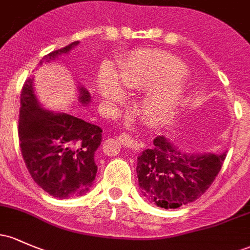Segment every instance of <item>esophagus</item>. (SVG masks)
Wrapping results in <instances>:
<instances>
[{"mask_svg": "<svg viewBox=\"0 0 250 250\" xmlns=\"http://www.w3.org/2000/svg\"><path fill=\"white\" fill-rule=\"evenodd\" d=\"M119 140L121 144L123 145V146L130 148V149H134V150H140L141 149V144L140 142L136 141V140H134L131 136L129 135V134L127 133H123L121 134V135L119 136Z\"/></svg>", "mask_w": 250, "mask_h": 250, "instance_id": "1", "label": "esophagus"}]
</instances>
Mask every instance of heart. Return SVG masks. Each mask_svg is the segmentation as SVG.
Instances as JSON below:
<instances>
[{
  "mask_svg": "<svg viewBox=\"0 0 250 250\" xmlns=\"http://www.w3.org/2000/svg\"><path fill=\"white\" fill-rule=\"evenodd\" d=\"M188 68L177 57L159 49H136L120 62L117 75L103 67L98 75V89L105 100L119 102L123 87L148 89L141 106L153 123H165L177 112L185 97L184 77Z\"/></svg>",
  "mask_w": 250,
  "mask_h": 250,
  "instance_id": "b5f03b06",
  "label": "heart"
}]
</instances>
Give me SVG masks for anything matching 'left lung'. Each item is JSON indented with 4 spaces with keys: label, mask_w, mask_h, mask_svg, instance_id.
<instances>
[{
    "label": "left lung",
    "mask_w": 250,
    "mask_h": 250,
    "mask_svg": "<svg viewBox=\"0 0 250 250\" xmlns=\"http://www.w3.org/2000/svg\"><path fill=\"white\" fill-rule=\"evenodd\" d=\"M226 153H185L164 135L138 158L139 186L148 201L177 209L204 193L221 171Z\"/></svg>",
    "instance_id": "left-lung-1"
}]
</instances>
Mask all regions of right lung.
<instances>
[{
    "mask_svg": "<svg viewBox=\"0 0 250 250\" xmlns=\"http://www.w3.org/2000/svg\"><path fill=\"white\" fill-rule=\"evenodd\" d=\"M78 43L75 41L47 54L39 66L57 62ZM78 102L87 105L89 91L78 86ZM20 101V148L33 180L56 198L87 193L97 173L95 152L102 142V129L67 112L43 108L35 95L33 78L24 83Z\"/></svg>",
    "mask_w": 250,
    "mask_h": 250,
    "instance_id": "add662e5",
    "label": "right lung"
}]
</instances>
